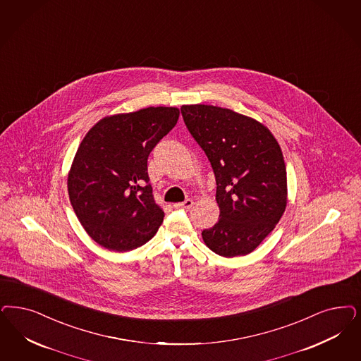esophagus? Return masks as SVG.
<instances>
[{"mask_svg":"<svg viewBox=\"0 0 361 361\" xmlns=\"http://www.w3.org/2000/svg\"><path fill=\"white\" fill-rule=\"evenodd\" d=\"M195 202H193V200L188 199L184 201V202H177V204H174V208H184V209H189V208H192V205H193Z\"/></svg>","mask_w":361,"mask_h":361,"instance_id":"esophagus-1","label":"esophagus"}]
</instances>
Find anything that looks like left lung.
<instances>
[{
  "label": "left lung",
  "instance_id": "obj_1",
  "mask_svg": "<svg viewBox=\"0 0 361 361\" xmlns=\"http://www.w3.org/2000/svg\"><path fill=\"white\" fill-rule=\"evenodd\" d=\"M188 130L211 161L219 221L202 231L208 248L224 257L245 256L280 221L288 201L283 152L260 121L214 105H183Z\"/></svg>",
  "mask_w": 361,
  "mask_h": 361
}]
</instances>
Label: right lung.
Wrapping results in <instances>:
<instances>
[{
  "mask_svg": "<svg viewBox=\"0 0 361 361\" xmlns=\"http://www.w3.org/2000/svg\"><path fill=\"white\" fill-rule=\"evenodd\" d=\"M178 116L174 106L112 114L82 138L68 173V193L78 221L101 247L128 252L159 231L165 214L148 184V156Z\"/></svg>",
  "mask_w": 361,
  "mask_h": 361,
  "instance_id": "obj_1",
  "label": "right lung"
}]
</instances>
